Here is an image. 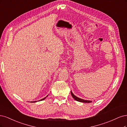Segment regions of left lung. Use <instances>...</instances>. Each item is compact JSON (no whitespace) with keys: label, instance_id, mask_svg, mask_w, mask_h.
Wrapping results in <instances>:
<instances>
[{"label":"left lung","instance_id":"8db88e82","mask_svg":"<svg viewBox=\"0 0 127 127\" xmlns=\"http://www.w3.org/2000/svg\"><path fill=\"white\" fill-rule=\"evenodd\" d=\"M71 95L72 96V97L74 98V99L76 100V101H77L79 102H84V103H90V102H91L92 101H89V100H83V99H80V98H79L76 97L75 95H73V93L71 92Z\"/></svg>","mask_w":127,"mask_h":127}]
</instances>
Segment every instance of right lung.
Masks as SVG:
<instances>
[{
    "label": "right lung",
    "mask_w": 127,
    "mask_h": 127,
    "mask_svg": "<svg viewBox=\"0 0 127 127\" xmlns=\"http://www.w3.org/2000/svg\"><path fill=\"white\" fill-rule=\"evenodd\" d=\"M47 96H48V95H47L45 97H44V98H43V99H41V100H39L38 101H42V100H44V99H46V97H47ZM37 102L36 101H33V102Z\"/></svg>",
    "instance_id": "add662e5"
}]
</instances>
